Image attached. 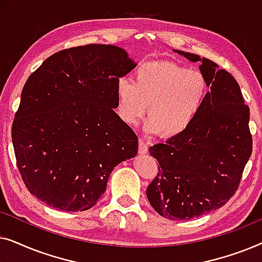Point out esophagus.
I'll list each match as a JSON object with an SVG mask.
<instances>
[{
  "mask_svg": "<svg viewBox=\"0 0 262 262\" xmlns=\"http://www.w3.org/2000/svg\"><path fill=\"white\" fill-rule=\"evenodd\" d=\"M139 146H138V151L141 155H144V154L148 152V143H146L144 139H139L138 141Z\"/></svg>",
  "mask_w": 262,
  "mask_h": 262,
  "instance_id": "34e87169",
  "label": "esophagus"
}]
</instances>
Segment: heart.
<instances>
[{"label":"heart","mask_w":262,"mask_h":262,"mask_svg":"<svg viewBox=\"0 0 262 262\" xmlns=\"http://www.w3.org/2000/svg\"><path fill=\"white\" fill-rule=\"evenodd\" d=\"M116 94L118 116L125 124H137L148 105L144 130L171 138L184 134L198 117L207 82L200 71L175 63H148L135 71L134 82L119 78Z\"/></svg>","instance_id":"obj_1"}]
</instances>
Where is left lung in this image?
Listing matches in <instances>:
<instances>
[{"label":"left lung","mask_w":262,"mask_h":262,"mask_svg":"<svg viewBox=\"0 0 262 262\" xmlns=\"http://www.w3.org/2000/svg\"><path fill=\"white\" fill-rule=\"evenodd\" d=\"M200 62L206 78L205 102L184 134L150 146L159 161L157 177L146 188L150 205L170 221L192 220L217 210L235 194L252 155L249 107L234 77L212 60L178 51Z\"/></svg>","instance_id":"left-lung-1"}]
</instances>
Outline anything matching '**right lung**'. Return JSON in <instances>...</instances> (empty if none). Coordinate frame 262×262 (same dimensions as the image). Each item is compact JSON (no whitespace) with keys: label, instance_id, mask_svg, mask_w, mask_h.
<instances>
[{"label":"right lung","instance_id":"1","mask_svg":"<svg viewBox=\"0 0 262 262\" xmlns=\"http://www.w3.org/2000/svg\"><path fill=\"white\" fill-rule=\"evenodd\" d=\"M137 63L119 46L56 52L28 77L12 127L21 178L53 209H91L114 167L137 155L138 138L114 112L116 85Z\"/></svg>","mask_w":262,"mask_h":262}]
</instances>
